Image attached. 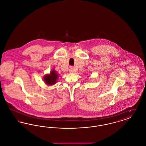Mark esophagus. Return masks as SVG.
<instances>
[{"instance_id":"obj_1","label":"esophagus","mask_w":146,"mask_h":146,"mask_svg":"<svg viewBox=\"0 0 146 146\" xmlns=\"http://www.w3.org/2000/svg\"><path fill=\"white\" fill-rule=\"evenodd\" d=\"M70 73H73L74 72V70L73 68H70Z\"/></svg>"}]
</instances>
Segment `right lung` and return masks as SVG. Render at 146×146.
I'll list each match as a JSON object with an SVG mask.
<instances>
[{"label":"right lung","instance_id":"add662e5","mask_svg":"<svg viewBox=\"0 0 146 146\" xmlns=\"http://www.w3.org/2000/svg\"><path fill=\"white\" fill-rule=\"evenodd\" d=\"M58 74L56 73L54 70L51 72L50 75H46L44 77V81L48 85H53L56 83Z\"/></svg>","mask_w":146,"mask_h":146}]
</instances>
